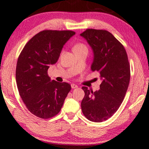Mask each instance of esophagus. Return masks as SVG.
Here are the masks:
<instances>
[{"label": "esophagus", "mask_w": 149, "mask_h": 149, "mask_svg": "<svg viewBox=\"0 0 149 149\" xmlns=\"http://www.w3.org/2000/svg\"><path fill=\"white\" fill-rule=\"evenodd\" d=\"M71 87H72V89H75V88H77L78 87L77 85L74 84H71Z\"/></svg>", "instance_id": "34e87169"}]
</instances>
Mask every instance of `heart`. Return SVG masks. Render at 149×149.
Masks as SVG:
<instances>
[{
    "label": "heart",
    "instance_id": "1",
    "mask_svg": "<svg viewBox=\"0 0 149 149\" xmlns=\"http://www.w3.org/2000/svg\"><path fill=\"white\" fill-rule=\"evenodd\" d=\"M85 48H86V47H85L84 45H83V44H77L76 45H75V47H74V50L85 49Z\"/></svg>",
    "mask_w": 149,
    "mask_h": 149
}]
</instances>
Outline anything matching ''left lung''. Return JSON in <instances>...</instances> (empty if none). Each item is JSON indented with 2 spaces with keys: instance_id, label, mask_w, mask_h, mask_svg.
<instances>
[{
  "instance_id": "obj_1",
  "label": "left lung",
  "mask_w": 149,
  "mask_h": 149,
  "mask_svg": "<svg viewBox=\"0 0 149 149\" xmlns=\"http://www.w3.org/2000/svg\"><path fill=\"white\" fill-rule=\"evenodd\" d=\"M80 36L93 50L91 70L99 72L102 80L99 91L82 87V112L91 122H102L113 116L124 99L130 80L127 55L123 45L106 30L88 29Z\"/></svg>"
}]
</instances>
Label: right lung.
Segmentation results:
<instances>
[{
	"mask_svg": "<svg viewBox=\"0 0 149 149\" xmlns=\"http://www.w3.org/2000/svg\"><path fill=\"white\" fill-rule=\"evenodd\" d=\"M75 34L72 31L45 30L33 37L19 54L17 87L27 109L37 117L48 119L58 114L71 90L68 83L50 79L47 70L57 62L64 45Z\"/></svg>",
	"mask_w": 149,
	"mask_h": 149,
	"instance_id": "obj_1",
	"label": "right lung"
}]
</instances>
